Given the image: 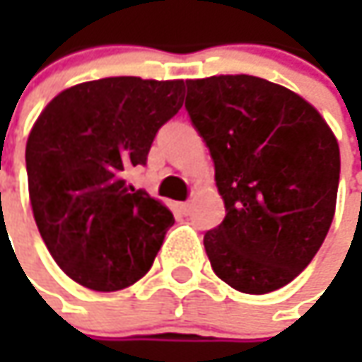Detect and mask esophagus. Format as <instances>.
I'll use <instances>...</instances> for the list:
<instances>
[{"label": "esophagus", "instance_id": "obj_1", "mask_svg": "<svg viewBox=\"0 0 362 362\" xmlns=\"http://www.w3.org/2000/svg\"><path fill=\"white\" fill-rule=\"evenodd\" d=\"M179 209H181V214H183V216H189V211H191V203L189 202L179 203Z\"/></svg>", "mask_w": 362, "mask_h": 362}]
</instances>
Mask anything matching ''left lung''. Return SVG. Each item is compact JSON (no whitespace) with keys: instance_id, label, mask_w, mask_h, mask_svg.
<instances>
[{"instance_id":"obj_1","label":"left lung","mask_w":362,"mask_h":362,"mask_svg":"<svg viewBox=\"0 0 362 362\" xmlns=\"http://www.w3.org/2000/svg\"><path fill=\"white\" fill-rule=\"evenodd\" d=\"M185 108L216 165L223 221L203 235L211 268L245 294L292 282L327 238L339 143L298 94L264 78L187 80Z\"/></svg>"}]
</instances>
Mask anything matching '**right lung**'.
<instances>
[{"instance_id":"obj_1","label":"right lung","mask_w":362,"mask_h":362,"mask_svg":"<svg viewBox=\"0 0 362 362\" xmlns=\"http://www.w3.org/2000/svg\"><path fill=\"white\" fill-rule=\"evenodd\" d=\"M183 80L115 76L60 92L25 145L40 235L74 282L115 292L151 270L173 214L127 185L159 129L183 106Z\"/></svg>"}]
</instances>
